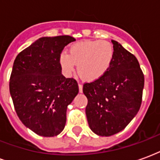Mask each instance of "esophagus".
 <instances>
[{"instance_id":"34e87169","label":"esophagus","mask_w":160,"mask_h":160,"mask_svg":"<svg viewBox=\"0 0 160 160\" xmlns=\"http://www.w3.org/2000/svg\"><path fill=\"white\" fill-rule=\"evenodd\" d=\"M82 91H83V86H82V84L79 83V92H82Z\"/></svg>"}]
</instances>
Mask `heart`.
<instances>
[{"label":"heart","instance_id":"heart-1","mask_svg":"<svg viewBox=\"0 0 160 160\" xmlns=\"http://www.w3.org/2000/svg\"><path fill=\"white\" fill-rule=\"evenodd\" d=\"M113 57L112 43L104 40H89L71 46L68 55H61L60 64L67 75H70L77 65V72L82 80L93 81L109 69Z\"/></svg>","mask_w":160,"mask_h":160}]
</instances>
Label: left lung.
I'll list each match as a JSON object with an SVG mask.
<instances>
[{
	"label": "left lung",
	"mask_w": 160,
	"mask_h": 160,
	"mask_svg": "<svg viewBox=\"0 0 160 160\" xmlns=\"http://www.w3.org/2000/svg\"><path fill=\"white\" fill-rule=\"evenodd\" d=\"M114 57L99 79L85 83L86 114L92 132L111 136L122 131L141 107L144 74L136 57L117 41H111Z\"/></svg>",
	"instance_id": "1"
}]
</instances>
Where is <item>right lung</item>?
<instances>
[{"mask_svg": "<svg viewBox=\"0 0 160 160\" xmlns=\"http://www.w3.org/2000/svg\"><path fill=\"white\" fill-rule=\"evenodd\" d=\"M75 41L71 36L44 37L16 56L9 91L18 117L38 135L52 137L65 127L67 108L79 92L77 81L62 74L60 56Z\"/></svg>", "mask_w": 160, "mask_h": 160, "instance_id": "obj_1", "label": "right lung"}]
</instances>
